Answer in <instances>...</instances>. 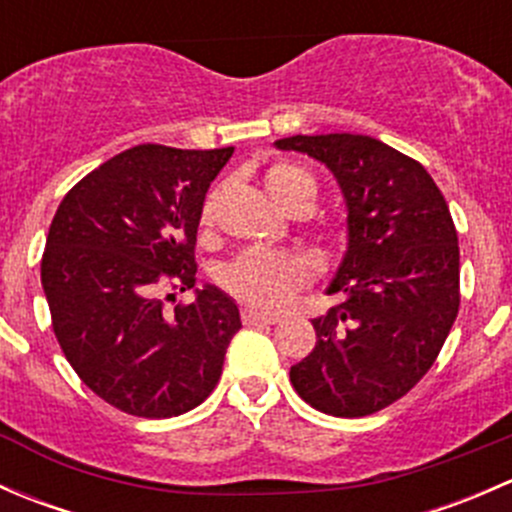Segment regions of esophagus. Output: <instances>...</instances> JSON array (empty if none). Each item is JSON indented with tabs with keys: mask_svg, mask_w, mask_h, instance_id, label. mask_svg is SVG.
I'll return each mask as SVG.
<instances>
[{
	"mask_svg": "<svg viewBox=\"0 0 512 512\" xmlns=\"http://www.w3.org/2000/svg\"><path fill=\"white\" fill-rule=\"evenodd\" d=\"M242 322L245 324H277L280 322V317H277V314L257 312V309H245V312H242Z\"/></svg>",
	"mask_w": 512,
	"mask_h": 512,
	"instance_id": "34e87169",
	"label": "esophagus"
}]
</instances>
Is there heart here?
Returning <instances> with one entry per match:
<instances>
[{
  "instance_id": "heart-1",
  "label": "heart",
  "mask_w": 512,
  "mask_h": 512,
  "mask_svg": "<svg viewBox=\"0 0 512 512\" xmlns=\"http://www.w3.org/2000/svg\"><path fill=\"white\" fill-rule=\"evenodd\" d=\"M265 185L277 205L289 213H309L317 200V183L307 170L289 163H275L265 170ZM213 198L203 203L200 223H213ZM314 270L307 257L294 252L245 250L223 270V285L230 294L257 309H282L294 294L312 282Z\"/></svg>"
}]
</instances>
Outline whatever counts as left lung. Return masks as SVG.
Returning <instances> with one entry per match:
<instances>
[{"label":"left lung","mask_w":512,"mask_h":512,"mask_svg":"<svg viewBox=\"0 0 512 512\" xmlns=\"http://www.w3.org/2000/svg\"><path fill=\"white\" fill-rule=\"evenodd\" d=\"M282 151L327 165L347 200L349 247L312 319L317 347L289 369L294 391L339 418L399 401L436 361L461 304L458 232L421 163L356 133L289 136Z\"/></svg>","instance_id":"1"}]
</instances>
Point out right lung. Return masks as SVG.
Returning a JSON list of instances; mask_svg holds the SVG:
<instances>
[{"label": "right lung", "instance_id": "obj_1", "mask_svg": "<svg viewBox=\"0 0 512 512\" xmlns=\"http://www.w3.org/2000/svg\"><path fill=\"white\" fill-rule=\"evenodd\" d=\"M235 148L146 146L118 153L61 200L41 257L56 342L79 379L131 416L195 409L242 327L218 287L163 312L158 289L195 287L205 193ZM170 297V294H168Z\"/></svg>", "mask_w": 512, "mask_h": 512}]
</instances>
